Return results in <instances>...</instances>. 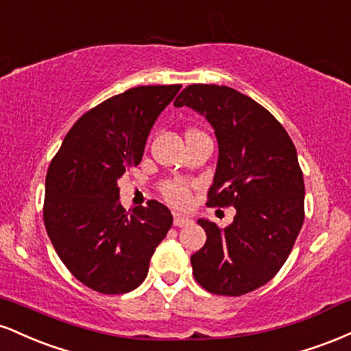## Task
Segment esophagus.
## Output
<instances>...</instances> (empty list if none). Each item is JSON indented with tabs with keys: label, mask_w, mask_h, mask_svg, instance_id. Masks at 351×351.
<instances>
[{
	"label": "esophagus",
	"mask_w": 351,
	"mask_h": 351,
	"mask_svg": "<svg viewBox=\"0 0 351 351\" xmlns=\"http://www.w3.org/2000/svg\"><path fill=\"white\" fill-rule=\"evenodd\" d=\"M191 223V219H189L188 216H181V215H175L173 217V224H175L176 228H181V226H186V224Z\"/></svg>",
	"instance_id": "34e87169"
}]
</instances>
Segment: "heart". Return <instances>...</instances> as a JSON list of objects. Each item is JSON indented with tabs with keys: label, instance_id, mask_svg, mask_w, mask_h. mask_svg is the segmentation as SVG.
Masks as SVG:
<instances>
[{
	"label": "heart",
	"instance_id": "1",
	"mask_svg": "<svg viewBox=\"0 0 351 351\" xmlns=\"http://www.w3.org/2000/svg\"><path fill=\"white\" fill-rule=\"evenodd\" d=\"M163 196L170 201L171 204L178 208L188 206L189 203V189L183 181H167V183L162 186Z\"/></svg>",
	"mask_w": 351,
	"mask_h": 351
}]
</instances>
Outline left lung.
<instances>
[{
	"label": "left lung",
	"mask_w": 351,
	"mask_h": 351,
	"mask_svg": "<svg viewBox=\"0 0 351 351\" xmlns=\"http://www.w3.org/2000/svg\"><path fill=\"white\" fill-rule=\"evenodd\" d=\"M215 128L217 165L208 206H234L228 228L201 217L206 244L191 256L195 279L217 295L252 292L279 272L304 224L297 150L271 112L236 88L193 84L176 97Z\"/></svg>",
	"instance_id": "obj_1"
}]
</instances>
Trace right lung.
Wrapping results in <instances>:
<instances>
[{"label": "right lung", "mask_w": 351, "mask_h": 351, "mask_svg": "<svg viewBox=\"0 0 351 351\" xmlns=\"http://www.w3.org/2000/svg\"><path fill=\"white\" fill-rule=\"evenodd\" d=\"M180 88L142 86L107 99L74 123L49 165L47 236L72 276L100 293L138 287L173 224L155 199L125 213L119 180L142 162L153 123Z\"/></svg>", "instance_id": "right-lung-1"}]
</instances>
